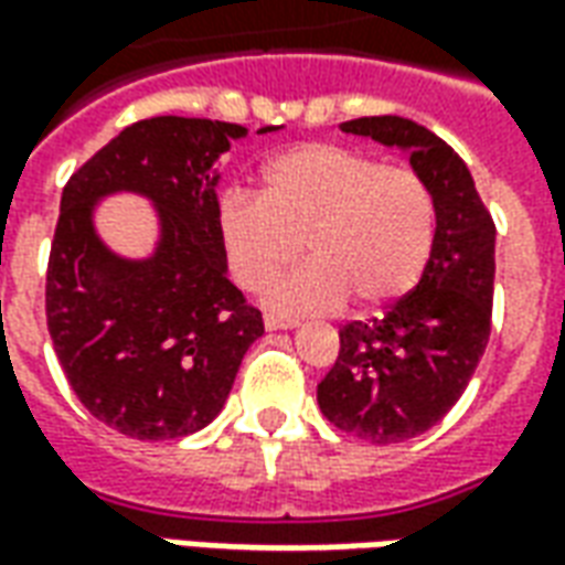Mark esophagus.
I'll use <instances>...</instances> for the list:
<instances>
[{
    "label": "esophagus",
    "instance_id": "obj_1",
    "mask_svg": "<svg viewBox=\"0 0 565 565\" xmlns=\"http://www.w3.org/2000/svg\"><path fill=\"white\" fill-rule=\"evenodd\" d=\"M263 323H266V330H294L296 318H287V315H275V311H269V315L263 318Z\"/></svg>",
    "mask_w": 565,
    "mask_h": 565
}]
</instances>
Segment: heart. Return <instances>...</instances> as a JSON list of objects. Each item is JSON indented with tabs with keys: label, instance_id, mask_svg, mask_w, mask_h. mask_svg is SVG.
Here are the masks:
<instances>
[{
	"label": "heart",
	"instance_id": "heart-1",
	"mask_svg": "<svg viewBox=\"0 0 565 565\" xmlns=\"http://www.w3.org/2000/svg\"><path fill=\"white\" fill-rule=\"evenodd\" d=\"M436 193L424 174L366 150L308 141L263 169V193L230 190L217 205L226 263L245 290H266L296 257L269 302L284 311H330L356 299L387 306L424 275L436 247Z\"/></svg>",
	"mask_w": 565,
	"mask_h": 565
}]
</instances>
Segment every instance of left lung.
<instances>
[{
    "label": "left lung",
    "instance_id": "8db88e82",
    "mask_svg": "<svg viewBox=\"0 0 565 565\" xmlns=\"http://www.w3.org/2000/svg\"><path fill=\"white\" fill-rule=\"evenodd\" d=\"M344 132L399 145L436 193V247L424 278L381 318L339 330V356L318 384L323 417L348 436L396 445L460 399L493 323V217L460 153L405 117H356Z\"/></svg>",
    "mask_w": 565,
    "mask_h": 565
}]
</instances>
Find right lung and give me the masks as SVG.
<instances>
[{"instance_id":"add662e5","label":"right lung","mask_w":565,"mask_h":565,"mask_svg":"<svg viewBox=\"0 0 565 565\" xmlns=\"http://www.w3.org/2000/svg\"><path fill=\"white\" fill-rule=\"evenodd\" d=\"M242 136L238 124L150 117L63 186L47 332L81 405L129 438L166 441L211 424L263 335V315L226 278L217 230L214 160ZM115 189L145 192L161 209L163 242L150 260H117L92 233V202Z\"/></svg>"}]
</instances>
